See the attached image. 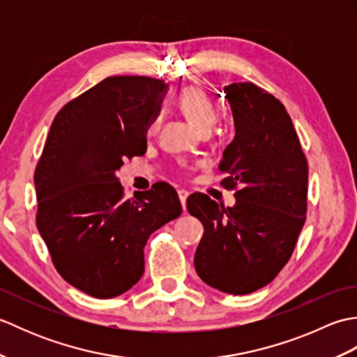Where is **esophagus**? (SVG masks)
<instances>
[{
    "label": "esophagus",
    "mask_w": 357,
    "mask_h": 357,
    "mask_svg": "<svg viewBox=\"0 0 357 357\" xmlns=\"http://www.w3.org/2000/svg\"><path fill=\"white\" fill-rule=\"evenodd\" d=\"M178 196H179L181 206H183V210L185 211V201H187V198H188V192H187V190H179V192H178Z\"/></svg>",
    "instance_id": "obj_1"
}]
</instances>
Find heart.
Wrapping results in <instances>:
<instances>
[{
	"instance_id": "1",
	"label": "heart",
	"mask_w": 357,
	"mask_h": 357,
	"mask_svg": "<svg viewBox=\"0 0 357 357\" xmlns=\"http://www.w3.org/2000/svg\"><path fill=\"white\" fill-rule=\"evenodd\" d=\"M178 105L185 118L201 132H207L215 123L216 112L213 102L201 87H185L178 96Z\"/></svg>"
}]
</instances>
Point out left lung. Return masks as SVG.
I'll use <instances>...</instances> for the list:
<instances>
[{
  "instance_id": "obj_1",
  "label": "left lung",
  "mask_w": 357,
  "mask_h": 357,
  "mask_svg": "<svg viewBox=\"0 0 357 357\" xmlns=\"http://www.w3.org/2000/svg\"><path fill=\"white\" fill-rule=\"evenodd\" d=\"M234 138L219 170L234 193L233 207L207 195L188 196L187 210L204 225L195 268L207 285L248 294L270 284L290 259L305 222L308 165L291 118L275 96L253 82L224 89Z\"/></svg>"
}]
</instances>
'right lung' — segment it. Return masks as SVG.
Returning a JSON list of instances; mask_svg holds the SVG:
<instances>
[{
  "mask_svg": "<svg viewBox=\"0 0 357 357\" xmlns=\"http://www.w3.org/2000/svg\"><path fill=\"white\" fill-rule=\"evenodd\" d=\"M169 84L109 77L66 104L35 170L36 227L67 282L98 299L123 294L144 273V247L183 207L169 184L123 195L116 172L144 155Z\"/></svg>",
  "mask_w": 357,
  "mask_h": 357,
  "instance_id": "right-lung-1",
  "label": "right lung"
}]
</instances>
